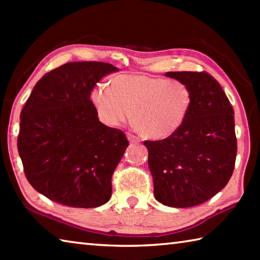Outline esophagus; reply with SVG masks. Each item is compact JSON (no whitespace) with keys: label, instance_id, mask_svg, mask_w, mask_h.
<instances>
[{"label":"esophagus","instance_id":"1","mask_svg":"<svg viewBox=\"0 0 260 260\" xmlns=\"http://www.w3.org/2000/svg\"><path fill=\"white\" fill-rule=\"evenodd\" d=\"M127 139H128L129 142H132V143H139L140 142V139L138 138V136L132 134V133H127Z\"/></svg>","mask_w":260,"mask_h":260}]
</instances>
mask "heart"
<instances>
[{
  "instance_id": "1",
  "label": "heart",
  "mask_w": 260,
  "mask_h": 260,
  "mask_svg": "<svg viewBox=\"0 0 260 260\" xmlns=\"http://www.w3.org/2000/svg\"><path fill=\"white\" fill-rule=\"evenodd\" d=\"M91 101L105 125L118 127L133 117L143 135L165 139L186 121L192 104L186 83L160 77L120 74L110 81V88L98 86Z\"/></svg>"
}]
</instances>
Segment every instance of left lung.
<instances>
[{"label":"left lung","instance_id":"left-lung-1","mask_svg":"<svg viewBox=\"0 0 260 260\" xmlns=\"http://www.w3.org/2000/svg\"><path fill=\"white\" fill-rule=\"evenodd\" d=\"M192 95L183 125L169 138L144 141L153 193L171 208L204 203L230 181L237 144L234 110L220 83L206 72H167Z\"/></svg>","mask_w":260,"mask_h":260}]
</instances>
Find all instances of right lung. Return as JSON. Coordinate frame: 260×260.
Here are the masks:
<instances>
[{
    "mask_svg": "<svg viewBox=\"0 0 260 260\" xmlns=\"http://www.w3.org/2000/svg\"><path fill=\"white\" fill-rule=\"evenodd\" d=\"M117 71L102 61L67 63L45 74L26 101L17 146L26 179L47 199L88 209L111 197L128 140L99 120L90 93Z\"/></svg>",
    "mask_w": 260,
    "mask_h": 260,
    "instance_id": "right-lung-1",
    "label": "right lung"
}]
</instances>
